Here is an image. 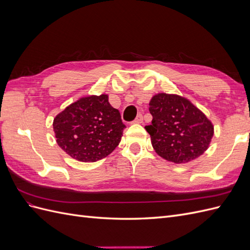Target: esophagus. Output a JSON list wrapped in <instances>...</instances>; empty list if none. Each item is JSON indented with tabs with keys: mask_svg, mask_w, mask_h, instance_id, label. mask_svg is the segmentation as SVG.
Returning a JSON list of instances; mask_svg holds the SVG:
<instances>
[{
	"mask_svg": "<svg viewBox=\"0 0 250 250\" xmlns=\"http://www.w3.org/2000/svg\"><path fill=\"white\" fill-rule=\"evenodd\" d=\"M142 122H143V116L140 113V115H138V117L133 120L132 123H134V124H140V123H142Z\"/></svg>",
	"mask_w": 250,
	"mask_h": 250,
	"instance_id": "1",
	"label": "esophagus"
}]
</instances>
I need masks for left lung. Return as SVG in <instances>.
<instances>
[{
    "instance_id": "obj_1",
    "label": "left lung",
    "mask_w": 250,
    "mask_h": 250,
    "mask_svg": "<svg viewBox=\"0 0 250 250\" xmlns=\"http://www.w3.org/2000/svg\"><path fill=\"white\" fill-rule=\"evenodd\" d=\"M152 122L146 126L156 153L175 164L200 156L213 138L214 127L208 118L185 98L158 94L151 99Z\"/></svg>"
}]
</instances>
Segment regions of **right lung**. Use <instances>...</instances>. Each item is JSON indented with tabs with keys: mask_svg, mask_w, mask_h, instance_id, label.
Instances as JSON below:
<instances>
[{
	"mask_svg": "<svg viewBox=\"0 0 250 250\" xmlns=\"http://www.w3.org/2000/svg\"><path fill=\"white\" fill-rule=\"evenodd\" d=\"M125 124L107 95L89 96L72 103L53 122L56 142L80 162L106 157L119 145Z\"/></svg>",
	"mask_w": 250,
	"mask_h": 250,
	"instance_id": "1",
	"label": "right lung"
}]
</instances>
